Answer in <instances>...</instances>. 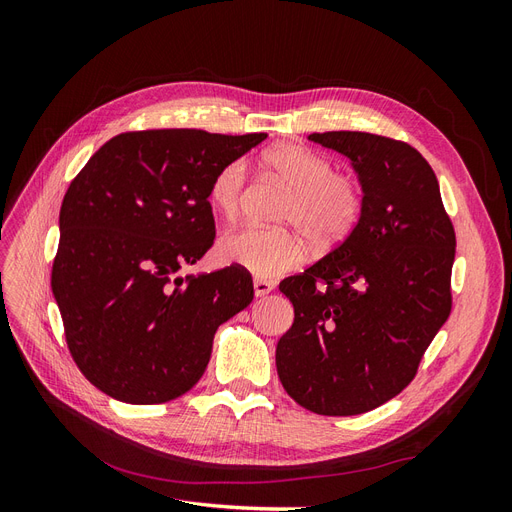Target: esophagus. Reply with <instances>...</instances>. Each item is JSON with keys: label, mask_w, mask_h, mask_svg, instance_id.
I'll list each match as a JSON object with an SVG mask.
<instances>
[{"label": "esophagus", "mask_w": 512, "mask_h": 512, "mask_svg": "<svg viewBox=\"0 0 512 512\" xmlns=\"http://www.w3.org/2000/svg\"><path fill=\"white\" fill-rule=\"evenodd\" d=\"M271 290H273V282L254 280V294H256V297H265V294H269Z\"/></svg>", "instance_id": "34e87169"}]
</instances>
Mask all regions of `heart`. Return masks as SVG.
<instances>
[{"instance_id": "obj_1", "label": "heart", "mask_w": 512, "mask_h": 512, "mask_svg": "<svg viewBox=\"0 0 512 512\" xmlns=\"http://www.w3.org/2000/svg\"><path fill=\"white\" fill-rule=\"evenodd\" d=\"M265 166L290 190L282 222L312 241L318 250L342 243L356 228L363 213V190L348 175L335 173V164L322 153L303 145H277L265 153ZM247 181V162L230 160L215 173L209 198L224 218L239 213ZM222 256L256 277H273L299 267L305 241L299 232L241 228L220 243Z\"/></svg>"}]
</instances>
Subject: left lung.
Returning <instances> with one entry per match:
<instances>
[{"label": "left lung", "instance_id": "left-lung-1", "mask_svg": "<svg viewBox=\"0 0 512 512\" xmlns=\"http://www.w3.org/2000/svg\"><path fill=\"white\" fill-rule=\"evenodd\" d=\"M307 138L350 160L363 213L335 250L280 284L294 322L277 342V376L316 414H363L406 389L451 314L455 230L414 147L346 130Z\"/></svg>", "mask_w": 512, "mask_h": 512}]
</instances>
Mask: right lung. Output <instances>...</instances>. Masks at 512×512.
<instances>
[{
  "label": "right lung",
  "instance_id": "add662e5",
  "mask_svg": "<svg viewBox=\"0 0 512 512\" xmlns=\"http://www.w3.org/2000/svg\"><path fill=\"white\" fill-rule=\"evenodd\" d=\"M265 138L117 134L70 183L51 288L74 363L108 397L149 406L188 393L205 374L215 331L252 303L243 269H181L213 245L215 173Z\"/></svg>",
  "mask_w": 512,
  "mask_h": 512
}]
</instances>
